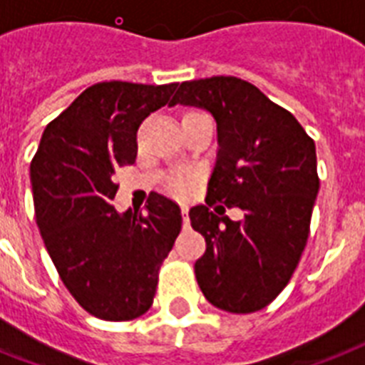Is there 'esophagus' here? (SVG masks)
Wrapping results in <instances>:
<instances>
[{
    "label": "esophagus",
    "mask_w": 365,
    "mask_h": 365,
    "mask_svg": "<svg viewBox=\"0 0 365 365\" xmlns=\"http://www.w3.org/2000/svg\"><path fill=\"white\" fill-rule=\"evenodd\" d=\"M189 208L187 205H182V216H183V229H187L189 227Z\"/></svg>",
    "instance_id": "1"
}]
</instances>
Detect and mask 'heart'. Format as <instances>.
Listing matches in <instances>:
<instances>
[{"label":"heart","mask_w":365,"mask_h":365,"mask_svg":"<svg viewBox=\"0 0 365 365\" xmlns=\"http://www.w3.org/2000/svg\"><path fill=\"white\" fill-rule=\"evenodd\" d=\"M195 172L182 170L174 172L170 178H168V189L172 193L180 195V197H187L191 195V191L195 189Z\"/></svg>","instance_id":"heart-1"}]
</instances>
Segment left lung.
Wrapping results in <instances>:
<instances>
[{
  "label": "left lung",
  "instance_id": "obj_1",
  "mask_svg": "<svg viewBox=\"0 0 365 365\" xmlns=\"http://www.w3.org/2000/svg\"><path fill=\"white\" fill-rule=\"evenodd\" d=\"M176 104L210 111L217 125L206 206L189 210L191 227L206 240L197 282L222 311H261L286 288L309 239L320 189L314 142L288 110L239 77L182 83L170 100ZM216 202L239 205L245 217L233 222L222 207L214 215L207 206Z\"/></svg>",
  "mask_w": 365,
  "mask_h": 365
}]
</instances>
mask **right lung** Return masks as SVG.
<instances>
[{
    "label": "right lung",
    "mask_w": 365,
    "mask_h": 365,
    "mask_svg": "<svg viewBox=\"0 0 365 365\" xmlns=\"http://www.w3.org/2000/svg\"><path fill=\"white\" fill-rule=\"evenodd\" d=\"M176 83H96L43 130L30 165L37 227L73 299L96 318L142 317L159 269L182 231L174 200L151 193L145 210L111 206L119 166L136 159L140 123L168 104Z\"/></svg>",
    "instance_id": "obj_1"
}]
</instances>
